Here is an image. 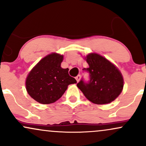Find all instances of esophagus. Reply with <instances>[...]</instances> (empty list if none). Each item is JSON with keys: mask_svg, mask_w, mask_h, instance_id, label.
I'll return each mask as SVG.
<instances>
[{"mask_svg": "<svg viewBox=\"0 0 146 146\" xmlns=\"http://www.w3.org/2000/svg\"><path fill=\"white\" fill-rule=\"evenodd\" d=\"M80 78H81V76H80V75H78V76H77V77H76V78H75V79H76V80H77V82H79V81H80Z\"/></svg>", "mask_w": 146, "mask_h": 146, "instance_id": "1", "label": "esophagus"}]
</instances>
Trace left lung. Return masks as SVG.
<instances>
[{
	"instance_id": "left-lung-1",
	"label": "left lung",
	"mask_w": 146,
	"mask_h": 146,
	"mask_svg": "<svg viewBox=\"0 0 146 146\" xmlns=\"http://www.w3.org/2000/svg\"><path fill=\"white\" fill-rule=\"evenodd\" d=\"M89 67L84 71L89 73V80L82 78L77 86L89 101L96 104H106L114 101L121 93L123 79L115 65L105 58L90 53L86 56Z\"/></svg>"
}]
</instances>
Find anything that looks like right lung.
Instances as JSON below:
<instances>
[{
    "label": "right lung",
    "mask_w": 146,
    "mask_h": 146,
    "mask_svg": "<svg viewBox=\"0 0 146 146\" xmlns=\"http://www.w3.org/2000/svg\"><path fill=\"white\" fill-rule=\"evenodd\" d=\"M63 56L51 53L44 57L30 71L26 80L28 94L42 104L57 101L62 96L67 87L77 83L68 74V68H62Z\"/></svg>",
    "instance_id": "obj_1"
}]
</instances>
